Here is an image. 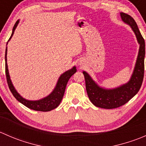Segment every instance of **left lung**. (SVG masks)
Segmentation results:
<instances>
[{"label": "left lung", "instance_id": "8db88e82", "mask_svg": "<svg viewBox=\"0 0 146 146\" xmlns=\"http://www.w3.org/2000/svg\"><path fill=\"white\" fill-rule=\"evenodd\" d=\"M120 16L122 21L129 25L133 31L140 45L136 64L129 81L117 88L106 89L99 86L87 72H82L90 100L95 106L103 109L117 108L126 104L138 93L143 80L145 41L133 17L123 13H120Z\"/></svg>", "mask_w": 146, "mask_h": 146}]
</instances>
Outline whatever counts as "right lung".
Listing matches in <instances>:
<instances>
[{
    "label": "right lung",
    "mask_w": 146,
    "mask_h": 146,
    "mask_svg": "<svg viewBox=\"0 0 146 146\" xmlns=\"http://www.w3.org/2000/svg\"><path fill=\"white\" fill-rule=\"evenodd\" d=\"M20 20H17L16 23L15 24L14 27H13V32H12V35L10 36L8 42L11 39L12 36H13V34H14L15 30L16 27H17V25H18ZM8 44V42H7ZM7 47L5 49V74H6V78L7 82H8V87L10 88V90L11 91L12 94L13 96L16 98L17 101L20 102L25 106L28 107V108L31 109V110H35V111H49L51 110L56 109L61 103V100L64 97L65 90H66V85H67L68 81L70 79V78L76 72V67L73 66L71 69L67 70L63 74L61 75V76L58 78V81H57L56 85L55 88H54V90L48 95V96L45 97V98H42V99L39 100H28L23 98L20 94L17 92L16 90L15 87L13 86V82L10 80V77L9 75V71H8V64H7Z\"/></svg>",
    "instance_id": "obj_1"
}]
</instances>
